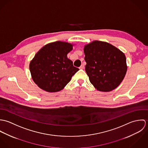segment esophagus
Listing matches in <instances>:
<instances>
[{"instance_id": "34e87169", "label": "esophagus", "mask_w": 148, "mask_h": 148, "mask_svg": "<svg viewBox=\"0 0 148 148\" xmlns=\"http://www.w3.org/2000/svg\"><path fill=\"white\" fill-rule=\"evenodd\" d=\"M79 68L81 69H83L84 68V64H82V65L79 67Z\"/></svg>"}]
</instances>
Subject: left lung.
<instances>
[{
  "mask_svg": "<svg viewBox=\"0 0 148 148\" xmlns=\"http://www.w3.org/2000/svg\"><path fill=\"white\" fill-rule=\"evenodd\" d=\"M84 51L85 72L98 90L110 91L120 84L127 73L124 53L108 42L97 40L86 45Z\"/></svg>",
  "mask_w": 148,
  "mask_h": 148,
  "instance_id": "8db88e82",
  "label": "left lung"
}]
</instances>
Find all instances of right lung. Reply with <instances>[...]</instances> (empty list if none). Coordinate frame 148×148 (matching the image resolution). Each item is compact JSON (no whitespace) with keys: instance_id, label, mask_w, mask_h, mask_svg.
Returning a JSON list of instances; mask_svg holds the SVG:
<instances>
[{"instance_id":"obj_1","label":"right lung","mask_w":148,"mask_h":148,"mask_svg":"<svg viewBox=\"0 0 148 148\" xmlns=\"http://www.w3.org/2000/svg\"><path fill=\"white\" fill-rule=\"evenodd\" d=\"M73 49L68 42H56L44 46L29 64L34 82L49 92L63 89L79 69L73 65L67 54Z\"/></svg>"}]
</instances>
